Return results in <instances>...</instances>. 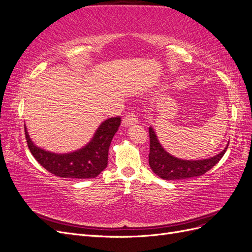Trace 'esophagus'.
<instances>
[{"label": "esophagus", "instance_id": "34e87169", "mask_svg": "<svg viewBox=\"0 0 252 252\" xmlns=\"http://www.w3.org/2000/svg\"><path fill=\"white\" fill-rule=\"evenodd\" d=\"M136 123H138V118H136L134 112H128L126 114V117L123 119V122H122V124H123L124 127H128Z\"/></svg>", "mask_w": 252, "mask_h": 252}]
</instances>
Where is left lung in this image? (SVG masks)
I'll return each mask as SVG.
<instances>
[{"label":"left lung","instance_id":"obj_1","mask_svg":"<svg viewBox=\"0 0 252 252\" xmlns=\"http://www.w3.org/2000/svg\"><path fill=\"white\" fill-rule=\"evenodd\" d=\"M149 165L158 177L163 180H185L200 177L210 170L223 158L228 148L220 151L213 158L199 159V161H185L177 158L166 152L158 143L154 129L149 127ZM229 144V143H228Z\"/></svg>","mask_w":252,"mask_h":252}]
</instances>
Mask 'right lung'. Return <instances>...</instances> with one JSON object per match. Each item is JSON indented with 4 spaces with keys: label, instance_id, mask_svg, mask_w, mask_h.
<instances>
[{
    "label": "right lung",
    "instance_id": "right-lung-1",
    "mask_svg": "<svg viewBox=\"0 0 252 252\" xmlns=\"http://www.w3.org/2000/svg\"><path fill=\"white\" fill-rule=\"evenodd\" d=\"M121 121L120 117H114L103 122L89 144L71 154L57 155L36 147L30 140L25 127L26 142L36 161L57 177L69 179L95 178L107 167L110 143L118 131Z\"/></svg>",
    "mask_w": 252,
    "mask_h": 252
}]
</instances>
